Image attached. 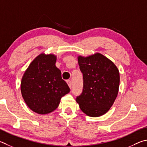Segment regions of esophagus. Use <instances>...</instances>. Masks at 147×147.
Wrapping results in <instances>:
<instances>
[{"instance_id": "1", "label": "esophagus", "mask_w": 147, "mask_h": 147, "mask_svg": "<svg viewBox=\"0 0 147 147\" xmlns=\"http://www.w3.org/2000/svg\"><path fill=\"white\" fill-rule=\"evenodd\" d=\"M67 84L69 85V87L71 88V86H72V83H71V80H67Z\"/></svg>"}]
</instances>
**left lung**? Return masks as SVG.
Masks as SVG:
<instances>
[{
	"mask_svg": "<svg viewBox=\"0 0 147 147\" xmlns=\"http://www.w3.org/2000/svg\"><path fill=\"white\" fill-rule=\"evenodd\" d=\"M84 78L80 95L76 97L82 112L87 116L103 115L113 105L118 93L119 73L114 63L100 53L78 58Z\"/></svg>",
	"mask_w": 147,
	"mask_h": 147,
	"instance_id": "obj_1",
	"label": "left lung"
}]
</instances>
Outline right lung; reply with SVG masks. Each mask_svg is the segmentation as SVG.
I'll return each instance as SVG.
<instances>
[{"mask_svg":"<svg viewBox=\"0 0 147 147\" xmlns=\"http://www.w3.org/2000/svg\"><path fill=\"white\" fill-rule=\"evenodd\" d=\"M54 55H38L25 71L21 82L22 97L31 110L40 114L57 109L63 96L70 92L55 65Z\"/></svg>","mask_w":147,"mask_h":147,"instance_id":"add662e5","label":"right lung"}]
</instances>
